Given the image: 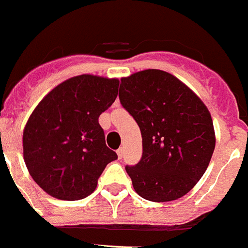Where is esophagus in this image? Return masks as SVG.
I'll use <instances>...</instances> for the list:
<instances>
[{
	"mask_svg": "<svg viewBox=\"0 0 248 248\" xmlns=\"http://www.w3.org/2000/svg\"><path fill=\"white\" fill-rule=\"evenodd\" d=\"M124 148H120V149H117V156H119V159H122V156H124Z\"/></svg>",
	"mask_w": 248,
	"mask_h": 248,
	"instance_id": "esophagus-1",
	"label": "esophagus"
}]
</instances>
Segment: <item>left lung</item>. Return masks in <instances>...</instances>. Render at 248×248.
<instances>
[{"label": "left lung", "mask_w": 248, "mask_h": 248, "mask_svg": "<svg viewBox=\"0 0 248 248\" xmlns=\"http://www.w3.org/2000/svg\"><path fill=\"white\" fill-rule=\"evenodd\" d=\"M119 96L142 135V159L126 166L135 191L150 202L184 197L203 176L214 152L208 108L179 78L161 69L121 78Z\"/></svg>", "instance_id": "obj_1"}]
</instances>
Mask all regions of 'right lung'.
I'll use <instances>...</instances> for the list:
<instances>
[{
    "mask_svg": "<svg viewBox=\"0 0 248 248\" xmlns=\"http://www.w3.org/2000/svg\"><path fill=\"white\" fill-rule=\"evenodd\" d=\"M119 84L117 78L76 76L47 93L29 116L23 158L30 176L51 197H88L106 165L117 159L98 120L116 99Z\"/></svg>",
    "mask_w": 248,
    "mask_h": 248,
    "instance_id": "obj_1",
    "label": "right lung"
}]
</instances>
